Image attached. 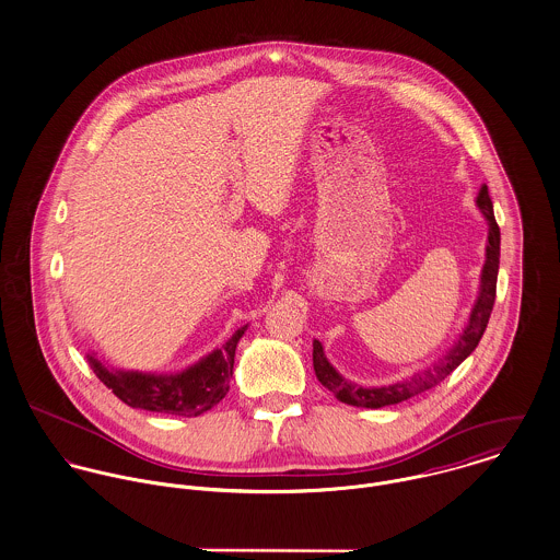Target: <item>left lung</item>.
Instances as JSON below:
<instances>
[{"instance_id":"8db88e82","label":"left lung","mask_w":560,"mask_h":560,"mask_svg":"<svg viewBox=\"0 0 560 560\" xmlns=\"http://www.w3.org/2000/svg\"><path fill=\"white\" fill-rule=\"evenodd\" d=\"M475 207L483 217L488 225V238H486V259L479 272V288H477V299H475L467 326L458 335L454 345L432 364L431 369L422 373H413L409 380H400L387 386H362L355 382L345 380L343 375L330 364L326 358L324 345L317 339L313 341V369L319 380V384L328 387L341 402L353 405V407H366V409H380L386 405H396L402 402L424 389H431L436 386L441 380H445L456 366H460L479 343L492 306H494V296H497V277H499V256H501V232L494 219L492 211V200L488 196V187L481 185L479 194L475 198Z\"/></svg>"}]
</instances>
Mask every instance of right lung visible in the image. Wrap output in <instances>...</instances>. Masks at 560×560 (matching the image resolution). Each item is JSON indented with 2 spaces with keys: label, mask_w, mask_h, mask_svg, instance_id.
<instances>
[{
  "label": "right lung",
  "mask_w": 560,
  "mask_h": 560,
  "mask_svg": "<svg viewBox=\"0 0 560 560\" xmlns=\"http://www.w3.org/2000/svg\"><path fill=\"white\" fill-rule=\"evenodd\" d=\"M247 328L249 324L241 326L221 347L176 373L115 369L102 362L93 351L86 353V362L97 380L108 389H113V394L119 396L129 407L196 418L213 409L228 394L234 373L236 345L243 339Z\"/></svg>",
  "instance_id": "1"
}]
</instances>
